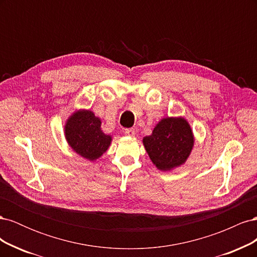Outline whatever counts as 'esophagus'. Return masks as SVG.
<instances>
[{"label":"esophagus","mask_w":257,"mask_h":257,"mask_svg":"<svg viewBox=\"0 0 257 257\" xmlns=\"http://www.w3.org/2000/svg\"><path fill=\"white\" fill-rule=\"evenodd\" d=\"M124 134H125L126 136H130V137H134L136 134V131L134 128H127L124 131Z\"/></svg>","instance_id":"34e87169"}]
</instances>
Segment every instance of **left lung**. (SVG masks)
I'll return each instance as SVG.
<instances>
[{
	"label": "left lung",
	"instance_id": "left-lung-1",
	"mask_svg": "<svg viewBox=\"0 0 257 257\" xmlns=\"http://www.w3.org/2000/svg\"><path fill=\"white\" fill-rule=\"evenodd\" d=\"M194 135L189 122L182 116L162 119L152 134L143 139L150 160L162 172L183 165L194 147Z\"/></svg>",
	"mask_w": 257,
	"mask_h": 257
}]
</instances>
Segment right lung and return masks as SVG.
<instances>
[{
  "mask_svg": "<svg viewBox=\"0 0 257 257\" xmlns=\"http://www.w3.org/2000/svg\"><path fill=\"white\" fill-rule=\"evenodd\" d=\"M102 121L91 110L79 109L69 115L64 125L68 146L83 159L95 161L108 150L112 137L100 127Z\"/></svg>",
  "mask_w": 257,
  "mask_h": 257,
  "instance_id": "add662e5",
  "label": "right lung"
}]
</instances>
